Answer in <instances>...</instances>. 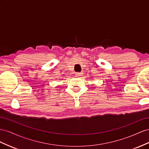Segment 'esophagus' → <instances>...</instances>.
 Returning <instances> with one entry per match:
<instances>
[{
  "mask_svg": "<svg viewBox=\"0 0 149 149\" xmlns=\"http://www.w3.org/2000/svg\"><path fill=\"white\" fill-rule=\"evenodd\" d=\"M75 74H76V75L77 76V77H80V76L82 75L83 73H82V72H76Z\"/></svg>",
  "mask_w": 149,
  "mask_h": 149,
  "instance_id": "1",
  "label": "esophagus"
}]
</instances>
